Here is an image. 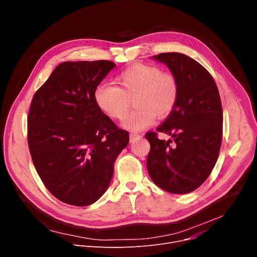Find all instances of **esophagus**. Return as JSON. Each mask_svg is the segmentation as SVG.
<instances>
[{"mask_svg": "<svg viewBox=\"0 0 257 257\" xmlns=\"http://www.w3.org/2000/svg\"><path fill=\"white\" fill-rule=\"evenodd\" d=\"M129 137H130V141L133 142L135 139L140 138L141 135H139V134H137V133H130V134H129Z\"/></svg>", "mask_w": 257, "mask_h": 257, "instance_id": "34e87169", "label": "esophagus"}]
</instances>
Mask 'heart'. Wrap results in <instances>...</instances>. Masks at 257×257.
Listing matches in <instances>:
<instances>
[{"instance_id": "b5f03b06", "label": "heart", "mask_w": 257, "mask_h": 257, "mask_svg": "<svg viewBox=\"0 0 257 257\" xmlns=\"http://www.w3.org/2000/svg\"><path fill=\"white\" fill-rule=\"evenodd\" d=\"M118 86L101 83L93 92L96 106L108 118L122 120L127 115L131 100L136 107L123 125L132 131L152 126L157 116H168L176 105L179 85L170 72L151 65H132L116 76Z\"/></svg>"}]
</instances>
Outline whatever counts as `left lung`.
<instances>
[{
  "instance_id": "obj_1",
  "label": "left lung",
  "mask_w": 257,
  "mask_h": 257,
  "mask_svg": "<svg viewBox=\"0 0 257 257\" xmlns=\"http://www.w3.org/2000/svg\"><path fill=\"white\" fill-rule=\"evenodd\" d=\"M153 58L169 67L178 81L179 94L173 111L157 128L173 140H161L157 132L145 134L151 144L146 166L160 188L189 193L203 184L218 157L223 137L221 97L209 72L192 58L180 53Z\"/></svg>"
}]
</instances>
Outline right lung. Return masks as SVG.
<instances>
[{"mask_svg":"<svg viewBox=\"0 0 257 257\" xmlns=\"http://www.w3.org/2000/svg\"><path fill=\"white\" fill-rule=\"evenodd\" d=\"M115 67L106 60L64 62L32 97L27 117L31 159L47 189L67 204L95 202L129 142V133L93 99L95 87Z\"/></svg>","mask_w":257,"mask_h":257,"instance_id":"right-lung-1","label":"right lung"}]
</instances>
